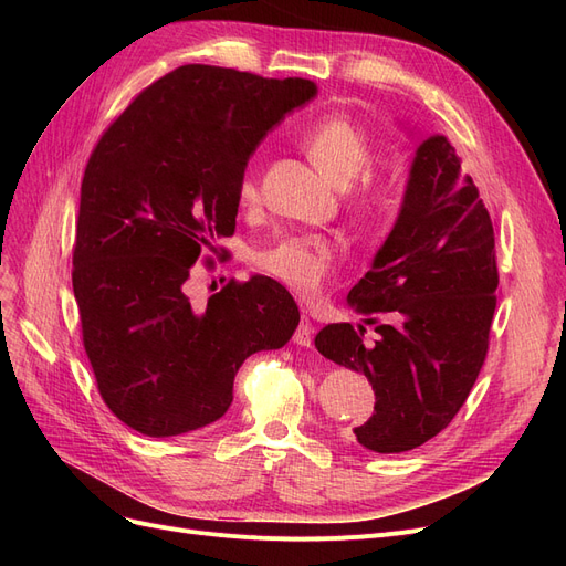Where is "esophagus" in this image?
Segmentation results:
<instances>
[{
    "instance_id": "34e87169",
    "label": "esophagus",
    "mask_w": 566,
    "mask_h": 566,
    "mask_svg": "<svg viewBox=\"0 0 566 566\" xmlns=\"http://www.w3.org/2000/svg\"><path fill=\"white\" fill-rule=\"evenodd\" d=\"M293 339H295V345H300V347H312V342H314V325H312L310 318L302 316V321H300V325H297V331H295Z\"/></svg>"
}]
</instances>
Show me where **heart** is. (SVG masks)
<instances>
[{
    "label": "heart",
    "instance_id": "heart-1",
    "mask_svg": "<svg viewBox=\"0 0 566 566\" xmlns=\"http://www.w3.org/2000/svg\"><path fill=\"white\" fill-rule=\"evenodd\" d=\"M300 144L337 188L352 186L373 160L366 134L342 115L321 117L318 123L302 132ZM256 198H260V177H256V167L248 165L238 179V202L254 205ZM368 202L366 196H356L354 208L366 210ZM335 260V245L323 235H283L252 254L256 271L306 300L316 297L328 283Z\"/></svg>",
    "mask_w": 566,
    "mask_h": 566
}]
</instances>
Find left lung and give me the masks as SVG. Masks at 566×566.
<instances>
[{
    "mask_svg": "<svg viewBox=\"0 0 566 566\" xmlns=\"http://www.w3.org/2000/svg\"><path fill=\"white\" fill-rule=\"evenodd\" d=\"M495 287L489 210L455 148L434 134L416 150L394 229L347 295L378 339L366 345V328L352 323L325 325L314 339L373 385V416L354 427L361 447L403 453L455 418L489 352Z\"/></svg>",
    "mask_w": 566,
    "mask_h": 566,
    "instance_id": "1",
    "label": "left lung"
}]
</instances>
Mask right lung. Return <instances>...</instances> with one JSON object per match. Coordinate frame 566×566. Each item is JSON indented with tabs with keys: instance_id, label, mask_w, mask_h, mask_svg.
<instances>
[{
	"instance_id": "add662e5",
	"label": "right lung",
	"mask_w": 566,
	"mask_h": 566,
	"mask_svg": "<svg viewBox=\"0 0 566 566\" xmlns=\"http://www.w3.org/2000/svg\"><path fill=\"white\" fill-rule=\"evenodd\" d=\"M314 96L302 77L181 65L136 96L92 150L73 290L101 397L132 430L160 439L219 420L245 358L293 337L297 304L276 281L229 283L202 310L184 283L200 252L233 233L254 148Z\"/></svg>"
}]
</instances>
